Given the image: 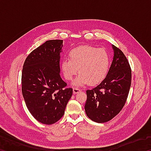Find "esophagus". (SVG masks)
<instances>
[{
	"mask_svg": "<svg viewBox=\"0 0 151 151\" xmlns=\"http://www.w3.org/2000/svg\"><path fill=\"white\" fill-rule=\"evenodd\" d=\"M80 91H81V90L78 88H73V94H76Z\"/></svg>",
	"mask_w": 151,
	"mask_h": 151,
	"instance_id": "esophagus-1",
	"label": "esophagus"
}]
</instances>
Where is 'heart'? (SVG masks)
<instances>
[{
    "label": "heart",
    "instance_id": "b5f03b06",
    "mask_svg": "<svg viewBox=\"0 0 151 151\" xmlns=\"http://www.w3.org/2000/svg\"><path fill=\"white\" fill-rule=\"evenodd\" d=\"M69 59L61 63V69L67 81H72L79 70L78 76L73 82L75 86L89 84L96 85L103 81L109 73L111 59L105 50L91 45H83L73 48L68 53Z\"/></svg>",
    "mask_w": 151,
    "mask_h": 151
}]
</instances>
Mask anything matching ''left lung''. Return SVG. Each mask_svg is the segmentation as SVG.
Returning <instances> with one entry per match:
<instances>
[{"label":"left lung","mask_w":151,"mask_h":151,"mask_svg":"<svg viewBox=\"0 0 151 151\" xmlns=\"http://www.w3.org/2000/svg\"><path fill=\"white\" fill-rule=\"evenodd\" d=\"M114 56L105 78L86 91L85 110L89 119L98 123L111 121L123 108L131 85V69L124 53L112 45Z\"/></svg>","instance_id":"left-lung-1"}]
</instances>
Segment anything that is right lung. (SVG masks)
<instances>
[{"mask_svg": "<svg viewBox=\"0 0 151 151\" xmlns=\"http://www.w3.org/2000/svg\"><path fill=\"white\" fill-rule=\"evenodd\" d=\"M63 40H50L36 48L24 61L22 93L30 114L38 121L52 124L61 119L72 88H65L61 78L60 58Z\"/></svg>", "mask_w": 151, "mask_h": 151, "instance_id": "obj_1", "label": "right lung"}]
</instances>
